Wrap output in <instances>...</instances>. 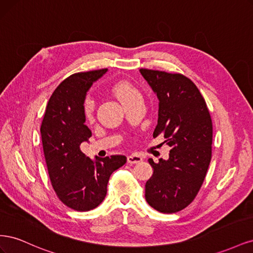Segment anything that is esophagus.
<instances>
[{
  "label": "esophagus",
  "mask_w": 253,
  "mask_h": 253,
  "mask_svg": "<svg viewBox=\"0 0 253 253\" xmlns=\"http://www.w3.org/2000/svg\"><path fill=\"white\" fill-rule=\"evenodd\" d=\"M142 162V156L138 153H133V154L127 156V163L128 164H137Z\"/></svg>",
  "instance_id": "esophagus-1"
}]
</instances>
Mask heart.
Returning <instances> with one entry per match:
<instances>
[{
    "instance_id": "1",
    "label": "heart",
    "mask_w": 253,
    "mask_h": 253,
    "mask_svg": "<svg viewBox=\"0 0 253 253\" xmlns=\"http://www.w3.org/2000/svg\"><path fill=\"white\" fill-rule=\"evenodd\" d=\"M112 90L114 95L118 98V100L121 103H124L127 101L128 99L139 95L138 89H137L133 84L129 83L128 81H119L117 83H115L112 87ZM94 113H95L94 100L89 96H87L82 102V115L87 121H91L94 119Z\"/></svg>"
}]
</instances>
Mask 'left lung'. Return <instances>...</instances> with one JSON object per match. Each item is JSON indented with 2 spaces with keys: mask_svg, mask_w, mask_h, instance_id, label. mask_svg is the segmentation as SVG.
<instances>
[{
  "mask_svg": "<svg viewBox=\"0 0 253 253\" xmlns=\"http://www.w3.org/2000/svg\"><path fill=\"white\" fill-rule=\"evenodd\" d=\"M159 99L153 137L162 134L171 147L169 159L149 158L153 175L145 200L162 213H175L194 201L212 156V120L200 89L186 76L140 68Z\"/></svg>",
  "mask_w": 253,
  "mask_h": 253,
  "instance_id": "obj_1",
  "label": "left lung"
}]
</instances>
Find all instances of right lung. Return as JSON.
<instances>
[{"instance_id": "obj_1", "label": "right lung", "mask_w": 253, "mask_h": 253, "mask_svg": "<svg viewBox=\"0 0 253 253\" xmlns=\"http://www.w3.org/2000/svg\"><path fill=\"white\" fill-rule=\"evenodd\" d=\"M108 68L76 73L50 96L41 125L42 144L51 186L59 200L76 211H89L102 203L111 174L126 163L125 155L91 160L80 144L91 136L84 125L82 102L93 82Z\"/></svg>"}]
</instances>
